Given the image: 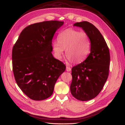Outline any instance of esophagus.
I'll return each mask as SVG.
<instances>
[{
    "label": "esophagus",
    "instance_id": "obj_1",
    "mask_svg": "<svg viewBox=\"0 0 125 125\" xmlns=\"http://www.w3.org/2000/svg\"><path fill=\"white\" fill-rule=\"evenodd\" d=\"M71 70V68L69 67H66V71H68V72H69V71H70Z\"/></svg>",
    "mask_w": 125,
    "mask_h": 125
}]
</instances>
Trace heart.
<instances>
[{"mask_svg":"<svg viewBox=\"0 0 125 125\" xmlns=\"http://www.w3.org/2000/svg\"><path fill=\"white\" fill-rule=\"evenodd\" d=\"M57 42L52 44L53 52L58 59L62 58L64 50L68 59L73 64H79L86 59L90 52V39L84 31L72 28L63 31L58 34Z\"/></svg>","mask_w":125,"mask_h":125,"instance_id":"1","label":"heart"}]
</instances>
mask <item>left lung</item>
<instances>
[{"mask_svg": "<svg viewBox=\"0 0 125 125\" xmlns=\"http://www.w3.org/2000/svg\"><path fill=\"white\" fill-rule=\"evenodd\" d=\"M81 27L90 40V53L86 60L73 67L70 91L73 96L81 101L95 98L102 91L106 82L110 64L109 49L99 31L87 21L75 23Z\"/></svg>", "mask_w": 125, "mask_h": 125, "instance_id": "obj_1", "label": "left lung"}]
</instances>
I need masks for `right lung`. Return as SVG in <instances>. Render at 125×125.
I'll return each mask as SVG.
<instances>
[{
	"mask_svg": "<svg viewBox=\"0 0 125 125\" xmlns=\"http://www.w3.org/2000/svg\"><path fill=\"white\" fill-rule=\"evenodd\" d=\"M64 22L46 21L29 25L20 33L12 49V67L18 86L31 99L52 95L58 78L65 70L52 55V40Z\"/></svg>",
	"mask_w": 125,
	"mask_h": 125,
	"instance_id": "add662e5",
	"label": "right lung"
}]
</instances>
